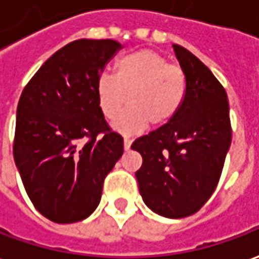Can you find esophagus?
I'll return each instance as SVG.
<instances>
[{"mask_svg":"<svg viewBox=\"0 0 259 259\" xmlns=\"http://www.w3.org/2000/svg\"><path fill=\"white\" fill-rule=\"evenodd\" d=\"M130 146H132V140H130V139H124V140H123V147H124V150H126V151L129 150Z\"/></svg>","mask_w":259,"mask_h":259,"instance_id":"34e87169","label":"esophagus"}]
</instances>
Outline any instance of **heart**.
I'll return each mask as SVG.
<instances>
[{
	"label": "heart",
	"mask_w": 259,
	"mask_h": 259,
	"mask_svg": "<svg viewBox=\"0 0 259 259\" xmlns=\"http://www.w3.org/2000/svg\"><path fill=\"white\" fill-rule=\"evenodd\" d=\"M115 74L102 73L95 92L101 112L115 119L129 102V108L113 122V129L124 136L168 123L181 111L188 81L184 70L168 64L167 59L150 49L124 54L115 61Z\"/></svg>",
	"instance_id": "heart-1"
}]
</instances>
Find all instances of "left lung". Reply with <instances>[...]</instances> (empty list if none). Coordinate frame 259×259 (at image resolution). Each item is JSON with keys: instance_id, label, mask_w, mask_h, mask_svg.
I'll return each instance as SVG.
<instances>
[{"instance_id": "8db88e82", "label": "left lung", "mask_w": 259, "mask_h": 259, "mask_svg": "<svg viewBox=\"0 0 259 259\" xmlns=\"http://www.w3.org/2000/svg\"><path fill=\"white\" fill-rule=\"evenodd\" d=\"M188 81L181 111L168 123L142 136L132 148L143 157L136 172L148 209L168 219L191 216L214 192L231 144L227 94L207 67L172 45Z\"/></svg>"}]
</instances>
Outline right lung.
<instances>
[{
    "mask_svg": "<svg viewBox=\"0 0 259 259\" xmlns=\"http://www.w3.org/2000/svg\"><path fill=\"white\" fill-rule=\"evenodd\" d=\"M120 49L111 39L71 41L37 70L21 95L15 165L32 203L54 223L92 214L105 177L123 154V139L108 127L95 92Z\"/></svg>",
    "mask_w": 259,
    "mask_h": 259,
    "instance_id": "1",
    "label": "right lung"
}]
</instances>
